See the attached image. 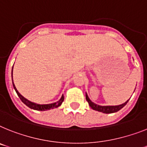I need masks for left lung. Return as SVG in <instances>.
<instances>
[{
	"instance_id": "8db88e82",
	"label": "left lung",
	"mask_w": 147,
	"mask_h": 147,
	"mask_svg": "<svg viewBox=\"0 0 147 147\" xmlns=\"http://www.w3.org/2000/svg\"><path fill=\"white\" fill-rule=\"evenodd\" d=\"M86 100L88 101L89 106L94 110H97L98 112L104 113H116L117 111H119V110L125 107L126 105V104L128 103V101L129 100L128 99L127 101L124 103V104H120V105H117V106H100V105H98V104L93 103L92 100L89 99L87 93H86Z\"/></svg>"
}]
</instances>
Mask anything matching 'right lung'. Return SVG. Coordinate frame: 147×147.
<instances>
[{"label":"right lung","instance_id":"right-lung-1","mask_svg":"<svg viewBox=\"0 0 147 147\" xmlns=\"http://www.w3.org/2000/svg\"><path fill=\"white\" fill-rule=\"evenodd\" d=\"M12 80H13V69H12ZM13 88H14V89H15L16 92L17 93L18 96H19V98L21 99L22 101V102L24 103V104H25L26 106H28L31 109H33V110H40V111H45V110H50V109L56 108V107H59V106H61V104H62V102L64 101V95H62L59 101L53 103V104H35V103L31 102V101H30V100H27V99H26L25 98H24V97H23L22 95V94H20L19 92H18V90H17L16 88L15 85H14L13 82Z\"/></svg>","mask_w":147,"mask_h":147}]
</instances>
